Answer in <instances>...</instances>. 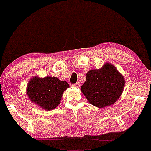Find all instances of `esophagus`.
Returning <instances> with one entry per match:
<instances>
[{
    "label": "esophagus",
    "mask_w": 151,
    "mask_h": 151,
    "mask_svg": "<svg viewBox=\"0 0 151 151\" xmlns=\"http://www.w3.org/2000/svg\"><path fill=\"white\" fill-rule=\"evenodd\" d=\"M71 86H72V87H73V88H80V83H79V82H78V83H75V84L71 85Z\"/></svg>",
    "instance_id": "obj_1"
}]
</instances>
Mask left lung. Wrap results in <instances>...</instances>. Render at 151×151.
Wrapping results in <instances>:
<instances>
[{"instance_id": "left-lung-1", "label": "left lung", "mask_w": 151, "mask_h": 151, "mask_svg": "<svg viewBox=\"0 0 151 151\" xmlns=\"http://www.w3.org/2000/svg\"><path fill=\"white\" fill-rule=\"evenodd\" d=\"M125 80L122 73L110 63H105L100 69L90 70L81 92L89 103L98 108L114 104L122 95Z\"/></svg>"}]
</instances>
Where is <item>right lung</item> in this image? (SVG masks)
<instances>
[{
	"instance_id": "1",
	"label": "right lung",
	"mask_w": 151,
	"mask_h": 151,
	"mask_svg": "<svg viewBox=\"0 0 151 151\" xmlns=\"http://www.w3.org/2000/svg\"><path fill=\"white\" fill-rule=\"evenodd\" d=\"M70 85L56 77L32 78L27 86L26 93L31 102L46 110H52L61 102L63 93Z\"/></svg>"
}]
</instances>
